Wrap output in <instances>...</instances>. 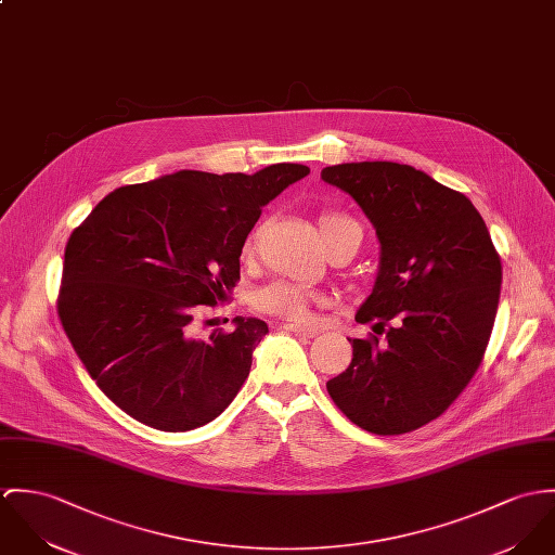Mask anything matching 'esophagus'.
<instances>
[{"label":"esophagus","instance_id":"1","mask_svg":"<svg viewBox=\"0 0 555 555\" xmlns=\"http://www.w3.org/2000/svg\"><path fill=\"white\" fill-rule=\"evenodd\" d=\"M284 331L293 333V335H299V337H315L318 331L315 328H309V326H299V324H284Z\"/></svg>","mask_w":555,"mask_h":555}]
</instances>
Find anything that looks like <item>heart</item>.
Masks as SVG:
<instances>
[{"mask_svg": "<svg viewBox=\"0 0 555 555\" xmlns=\"http://www.w3.org/2000/svg\"><path fill=\"white\" fill-rule=\"evenodd\" d=\"M320 231L322 237L326 242V246L333 242V237L337 235V231L344 224H352V218L341 216V214H322L320 216ZM256 250V233H250L244 244L240 256L242 260H250ZM322 297L313 291H307L297 284L284 282V280H275L267 286H260L258 291H254L250 297V305L260 313H269L275 318H284V320H293V322H307L311 315V307L320 305Z\"/></svg>", "mask_w": 555, "mask_h": 555, "instance_id": "b5f03b06", "label": "heart"}]
</instances>
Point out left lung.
<instances>
[{"label": "left lung", "instance_id": "obj_1", "mask_svg": "<svg viewBox=\"0 0 555 555\" xmlns=\"http://www.w3.org/2000/svg\"><path fill=\"white\" fill-rule=\"evenodd\" d=\"M322 180L348 193L382 244L379 273L356 322L350 366L326 382L344 415L373 435L437 420L477 373L503 284L490 231L462 193L390 160L344 163Z\"/></svg>", "mask_w": 555, "mask_h": 555}]
</instances>
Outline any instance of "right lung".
I'll return each instance as SVG.
<instances>
[{
  "label": "right lung",
  "mask_w": 555,
  "mask_h": 555,
  "mask_svg": "<svg viewBox=\"0 0 555 555\" xmlns=\"http://www.w3.org/2000/svg\"><path fill=\"white\" fill-rule=\"evenodd\" d=\"M307 173L297 163L254 176L184 169L112 191L74 229L56 311L112 403L151 428L184 433L237 397L267 324L235 318V331L199 339L195 315L235 288L262 207Z\"/></svg>",
  "instance_id": "add662e5"
}]
</instances>
